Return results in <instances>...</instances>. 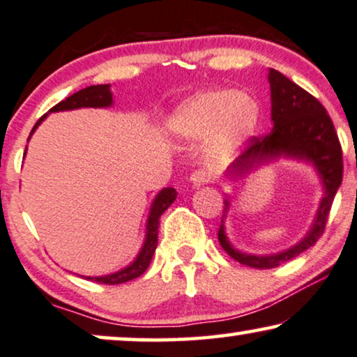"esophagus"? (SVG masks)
Returning a JSON list of instances; mask_svg holds the SVG:
<instances>
[{
	"label": "esophagus",
	"mask_w": 357,
	"mask_h": 357,
	"mask_svg": "<svg viewBox=\"0 0 357 357\" xmlns=\"http://www.w3.org/2000/svg\"><path fill=\"white\" fill-rule=\"evenodd\" d=\"M211 179H212V176L207 169L194 171V173L191 174V183L194 188H201V186H204V184L211 183Z\"/></svg>",
	"instance_id": "1"
}]
</instances>
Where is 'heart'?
<instances>
[{
	"label": "heart",
	"mask_w": 357,
	"mask_h": 357,
	"mask_svg": "<svg viewBox=\"0 0 357 357\" xmlns=\"http://www.w3.org/2000/svg\"><path fill=\"white\" fill-rule=\"evenodd\" d=\"M259 119L258 102L231 89H207L183 101L171 114L168 127L186 142L208 139V153L225 160L253 134Z\"/></svg>",
	"instance_id": "b5f03b06"
}]
</instances>
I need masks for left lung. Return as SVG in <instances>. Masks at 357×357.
I'll list each match as a JSON object with an SVG mask.
<instances>
[{
    "mask_svg": "<svg viewBox=\"0 0 357 357\" xmlns=\"http://www.w3.org/2000/svg\"><path fill=\"white\" fill-rule=\"evenodd\" d=\"M268 79L271 86L273 130L264 137L250 139L246 150L228 166L227 176L241 178L258 166L271 163L282 156V158L305 161L312 165L318 178L321 179L325 194L307 235L289 250L274 255H250L234 248V245L227 238L225 227H223V220L230 208V199L227 197L223 201L225 208H223L222 225L218 228V243L235 261L256 269L278 268L279 264L296 258L317 243L325 230L336 191L343 181V151L326 109L317 98L291 82L281 71L269 68Z\"/></svg>",
    "mask_w": 357,
    "mask_h": 357,
    "instance_id": "8db88e82",
    "label": "left lung"
}]
</instances>
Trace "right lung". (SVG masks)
<instances>
[{"mask_svg": "<svg viewBox=\"0 0 357 357\" xmlns=\"http://www.w3.org/2000/svg\"><path fill=\"white\" fill-rule=\"evenodd\" d=\"M114 99L111 93V86L109 84H96V86H88L84 89H79L78 93L71 94L63 101L56 104L50 109L49 112H60V111H73V109H82V107H109L112 106ZM49 114H44L37 123L34 129L31 130V135L34 134L37 127L40 126L42 121H45V117ZM29 135V139H31ZM27 151V146H26ZM26 155V153H24ZM178 192L174 191L173 188H165L156 194L150 207L149 220H146V231H145V240L144 245L137 255V258L132 261L129 266L117 271V273L106 274V275H96V278H91V275H83L88 281H94L99 284H109V286H116V284H123L127 281H132V279L139 278L146 271L150 266V261L153 258V253L156 250V245H158V225H160V217L163 215V212L168 208L171 204L174 202Z\"/></svg>", "mask_w": 357, "mask_h": 357, "instance_id": "obj_1", "label": "right lung"}]
</instances>
